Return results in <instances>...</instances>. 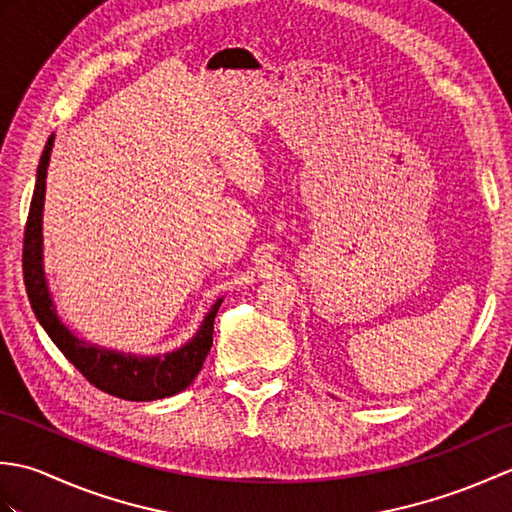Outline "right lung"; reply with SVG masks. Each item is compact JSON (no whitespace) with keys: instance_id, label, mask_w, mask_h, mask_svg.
Masks as SVG:
<instances>
[{"instance_id":"1","label":"right lung","mask_w":512,"mask_h":512,"mask_svg":"<svg viewBox=\"0 0 512 512\" xmlns=\"http://www.w3.org/2000/svg\"><path fill=\"white\" fill-rule=\"evenodd\" d=\"M52 147L54 134L48 138L39 160L35 193H32L24 233V284L32 312L61 354L105 394L136 402L180 394L200 374L204 358L211 350L213 321L224 297L217 299L211 310L204 314L200 328L187 343L165 354H125L76 336L61 319L50 292L46 266H43V202H46V178Z\"/></svg>"}]
</instances>
